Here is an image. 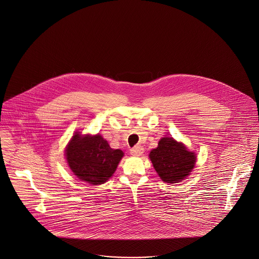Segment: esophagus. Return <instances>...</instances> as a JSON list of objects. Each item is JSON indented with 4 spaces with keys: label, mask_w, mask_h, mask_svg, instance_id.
I'll return each instance as SVG.
<instances>
[{
    "label": "esophagus",
    "mask_w": 259,
    "mask_h": 259,
    "mask_svg": "<svg viewBox=\"0 0 259 259\" xmlns=\"http://www.w3.org/2000/svg\"><path fill=\"white\" fill-rule=\"evenodd\" d=\"M130 153L133 156H141L144 153V148L142 146H136L130 150Z\"/></svg>",
    "instance_id": "obj_1"
}]
</instances>
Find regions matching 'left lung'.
I'll return each mask as SVG.
<instances>
[{
  "instance_id": "left-lung-1",
  "label": "left lung",
  "mask_w": 259,
  "mask_h": 259,
  "mask_svg": "<svg viewBox=\"0 0 259 259\" xmlns=\"http://www.w3.org/2000/svg\"><path fill=\"white\" fill-rule=\"evenodd\" d=\"M149 158L161 180L171 185L184 181L196 163V154L172 137L162 138L158 147L150 151Z\"/></svg>"
}]
</instances>
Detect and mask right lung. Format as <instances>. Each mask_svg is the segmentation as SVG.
Returning <instances> with one entry per match:
<instances>
[{
	"label": "right lung",
	"mask_w": 259,
	"mask_h": 259,
	"mask_svg": "<svg viewBox=\"0 0 259 259\" xmlns=\"http://www.w3.org/2000/svg\"><path fill=\"white\" fill-rule=\"evenodd\" d=\"M72 172L90 185L105 184L115 172L124 153L112 149L101 135L81 136L75 132L65 150Z\"/></svg>",
	"instance_id": "right-lung-1"
}]
</instances>
